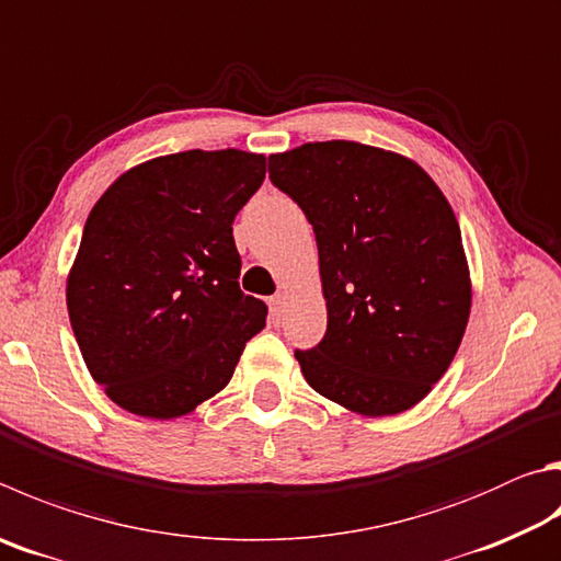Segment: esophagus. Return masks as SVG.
Instances as JSON below:
<instances>
[{
  "label": "esophagus",
  "instance_id": "34e87169",
  "mask_svg": "<svg viewBox=\"0 0 561 561\" xmlns=\"http://www.w3.org/2000/svg\"><path fill=\"white\" fill-rule=\"evenodd\" d=\"M284 307H287V294H284V291L274 294V297L270 299V313H272V321H277V323H279V319L284 316Z\"/></svg>",
  "mask_w": 561,
  "mask_h": 561
}]
</instances>
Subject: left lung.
<instances>
[{"instance_id":"left-lung-1","label":"left lung","mask_w":561,"mask_h":561,"mask_svg":"<svg viewBox=\"0 0 561 561\" xmlns=\"http://www.w3.org/2000/svg\"><path fill=\"white\" fill-rule=\"evenodd\" d=\"M270 179L319 245L329 325L294 353L304 378L355 414L412 410L449 370L471 313L449 201L416 161L345 139L272 154Z\"/></svg>"}]
</instances>
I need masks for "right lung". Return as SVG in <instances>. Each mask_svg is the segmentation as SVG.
<instances>
[{"instance_id": "add662e5", "label": "right lung", "mask_w": 561, "mask_h": 561, "mask_svg": "<svg viewBox=\"0 0 561 561\" xmlns=\"http://www.w3.org/2000/svg\"><path fill=\"white\" fill-rule=\"evenodd\" d=\"M267 159L179 151L125 171L100 196L66 282L90 375L122 410L176 420L226 387L264 301L240 291L232 220Z\"/></svg>"}]
</instances>
